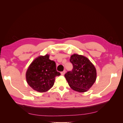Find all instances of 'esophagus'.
Returning <instances> with one entry per match:
<instances>
[{
	"label": "esophagus",
	"instance_id": "obj_1",
	"mask_svg": "<svg viewBox=\"0 0 123 123\" xmlns=\"http://www.w3.org/2000/svg\"><path fill=\"white\" fill-rule=\"evenodd\" d=\"M65 73H66V71H65V70H64V71H63L61 72V74H62V75H64V74H65Z\"/></svg>",
	"mask_w": 123,
	"mask_h": 123
}]
</instances>
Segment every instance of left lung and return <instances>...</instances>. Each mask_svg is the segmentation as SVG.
Wrapping results in <instances>:
<instances>
[{"instance_id": "obj_1", "label": "left lung", "mask_w": 123, "mask_h": 123, "mask_svg": "<svg viewBox=\"0 0 123 123\" xmlns=\"http://www.w3.org/2000/svg\"><path fill=\"white\" fill-rule=\"evenodd\" d=\"M70 61L72 64L73 69L65 75L70 87L77 92L87 91L96 79L94 66L86 57L76 54L71 55Z\"/></svg>"}]
</instances>
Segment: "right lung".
<instances>
[{
    "mask_svg": "<svg viewBox=\"0 0 123 123\" xmlns=\"http://www.w3.org/2000/svg\"><path fill=\"white\" fill-rule=\"evenodd\" d=\"M57 72L55 62L49 59V55L39 56L33 61L26 72V80L33 90L39 92L48 91L53 86Z\"/></svg>",
    "mask_w": 123,
    "mask_h": 123,
    "instance_id": "obj_1",
    "label": "right lung"
}]
</instances>
